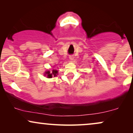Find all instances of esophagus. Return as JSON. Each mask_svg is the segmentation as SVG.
<instances>
[{
  "label": "esophagus",
  "instance_id": "esophagus-1",
  "mask_svg": "<svg viewBox=\"0 0 133 133\" xmlns=\"http://www.w3.org/2000/svg\"><path fill=\"white\" fill-rule=\"evenodd\" d=\"M74 56L73 55H70L69 56V59H70V60H73L74 59Z\"/></svg>",
  "mask_w": 133,
  "mask_h": 133
}]
</instances>
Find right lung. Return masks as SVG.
I'll list each match as a JSON object with an SVG mask.
<instances>
[{
	"label": "right lung",
	"instance_id": "right-lung-1",
	"mask_svg": "<svg viewBox=\"0 0 133 133\" xmlns=\"http://www.w3.org/2000/svg\"><path fill=\"white\" fill-rule=\"evenodd\" d=\"M58 73V71L57 70H54L52 71V73H50V72L48 71L46 72V74H47V77H48V78H52V76H56V74H57Z\"/></svg>",
	"mask_w": 133,
	"mask_h": 133
}]
</instances>
